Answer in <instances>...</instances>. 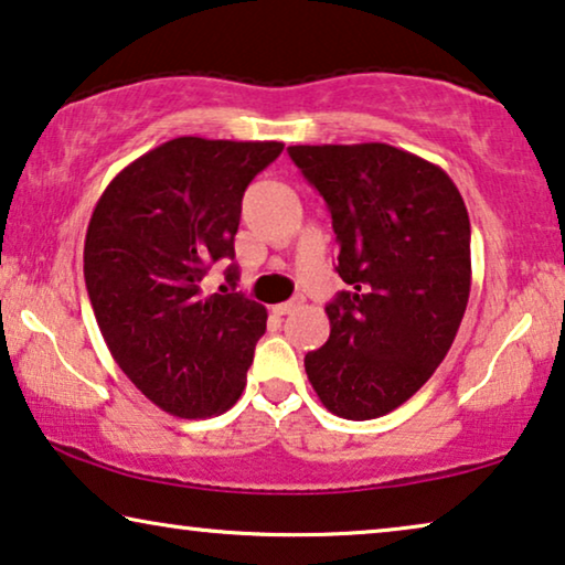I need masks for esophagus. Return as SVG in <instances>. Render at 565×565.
<instances>
[{
	"instance_id": "1",
	"label": "esophagus",
	"mask_w": 565,
	"mask_h": 565,
	"mask_svg": "<svg viewBox=\"0 0 565 565\" xmlns=\"http://www.w3.org/2000/svg\"><path fill=\"white\" fill-rule=\"evenodd\" d=\"M303 306V298H292V300H285V303H277L273 311L277 313V316H285V313H292V311H298V308Z\"/></svg>"
}]
</instances>
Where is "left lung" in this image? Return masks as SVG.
I'll return each instance as SVG.
<instances>
[{"label": "left lung", "mask_w": 565, "mask_h": 565, "mask_svg": "<svg viewBox=\"0 0 565 565\" xmlns=\"http://www.w3.org/2000/svg\"><path fill=\"white\" fill-rule=\"evenodd\" d=\"M327 200L350 290L306 373L321 404L365 422L429 381L458 334L470 296V221L458 188L431 161L388 143L288 146Z\"/></svg>", "instance_id": "left-lung-1"}]
</instances>
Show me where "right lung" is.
Wrapping results in <instances>:
<instances>
[{"mask_svg": "<svg viewBox=\"0 0 565 565\" xmlns=\"http://www.w3.org/2000/svg\"><path fill=\"white\" fill-rule=\"evenodd\" d=\"M280 151V141L172 138L97 200L84 242L97 327L122 373L167 414L205 419L242 396L267 311L242 292L205 296L203 277L234 259L244 190Z\"/></svg>", "mask_w": 565, "mask_h": 565, "instance_id": "1", "label": "right lung"}]
</instances>
